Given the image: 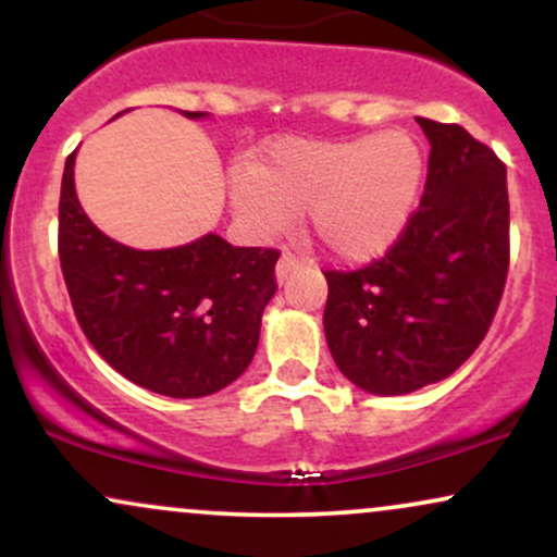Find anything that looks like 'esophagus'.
I'll use <instances>...</instances> for the list:
<instances>
[{
    "instance_id": "34e87169",
    "label": "esophagus",
    "mask_w": 557,
    "mask_h": 557,
    "mask_svg": "<svg viewBox=\"0 0 557 557\" xmlns=\"http://www.w3.org/2000/svg\"><path fill=\"white\" fill-rule=\"evenodd\" d=\"M300 267V261L293 257V253H283L277 261V270H274V274H277V283H285L287 277H290L293 272H296Z\"/></svg>"
}]
</instances>
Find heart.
<instances>
[{"label":"heart","instance_id":"heart-1","mask_svg":"<svg viewBox=\"0 0 557 557\" xmlns=\"http://www.w3.org/2000/svg\"><path fill=\"white\" fill-rule=\"evenodd\" d=\"M424 154L408 131L350 138H285L230 181L235 214L257 235L309 214L324 251L369 261L389 251L411 222Z\"/></svg>","mask_w":557,"mask_h":557}]
</instances>
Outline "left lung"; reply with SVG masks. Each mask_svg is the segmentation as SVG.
Returning a JSON list of instances; mask_svg holds the SVG:
<instances>
[{
	"mask_svg": "<svg viewBox=\"0 0 557 557\" xmlns=\"http://www.w3.org/2000/svg\"><path fill=\"white\" fill-rule=\"evenodd\" d=\"M417 123L432 146L419 212L380 261L324 272L330 354L372 395L456 372L487 335L508 277L505 164L461 125Z\"/></svg>",
	"mask_w": 557,
	"mask_h": 557,
	"instance_id": "obj_1",
	"label": "left lung"
}]
</instances>
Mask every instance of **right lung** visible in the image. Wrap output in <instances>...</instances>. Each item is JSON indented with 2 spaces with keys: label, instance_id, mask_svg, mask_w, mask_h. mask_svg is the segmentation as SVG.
Wrapping results in <instances>:
<instances>
[{
  "label": "right lung",
  "instance_id": "1",
  "mask_svg": "<svg viewBox=\"0 0 557 557\" xmlns=\"http://www.w3.org/2000/svg\"><path fill=\"white\" fill-rule=\"evenodd\" d=\"M73 170L75 151L62 175L60 264L101 359L168 398H203L238 380L257 354L280 253L230 246L216 233L157 251L123 246L83 212Z\"/></svg>",
  "mask_w": 557,
  "mask_h": 557
}]
</instances>
